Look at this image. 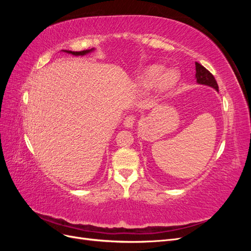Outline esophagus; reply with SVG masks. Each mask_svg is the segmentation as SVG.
Masks as SVG:
<instances>
[{"label":"esophagus","instance_id":"1","mask_svg":"<svg viewBox=\"0 0 251 251\" xmlns=\"http://www.w3.org/2000/svg\"><path fill=\"white\" fill-rule=\"evenodd\" d=\"M135 120H136V118H135V116H133V115L126 116V119L124 120V126H125L126 127H132V126L135 125Z\"/></svg>","mask_w":251,"mask_h":251}]
</instances>
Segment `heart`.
I'll list each match as a JSON object with an SVG mask.
<instances>
[{
	"label": "heart",
	"instance_id": "obj_1",
	"mask_svg": "<svg viewBox=\"0 0 251 251\" xmlns=\"http://www.w3.org/2000/svg\"><path fill=\"white\" fill-rule=\"evenodd\" d=\"M163 71V67L158 65L148 67L141 76L140 86L146 90L153 89L155 86L160 90L173 88L179 80L178 72L173 69L166 70L164 73Z\"/></svg>",
	"mask_w": 251,
	"mask_h": 251
}]
</instances>
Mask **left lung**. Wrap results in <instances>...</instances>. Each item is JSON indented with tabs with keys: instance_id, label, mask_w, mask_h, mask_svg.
<instances>
[{
	"instance_id": "obj_1",
	"label": "left lung",
	"mask_w": 251,
	"mask_h": 251,
	"mask_svg": "<svg viewBox=\"0 0 251 251\" xmlns=\"http://www.w3.org/2000/svg\"><path fill=\"white\" fill-rule=\"evenodd\" d=\"M196 80L197 83H199V85L211 87L219 92V87L214 75H212L207 69H205V68L199 63H196Z\"/></svg>"
}]
</instances>
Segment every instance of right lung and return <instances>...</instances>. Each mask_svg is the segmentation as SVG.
<instances>
[{
  "instance_id": "add662e5",
  "label": "right lung",
  "mask_w": 251,
  "mask_h": 251,
  "mask_svg": "<svg viewBox=\"0 0 251 251\" xmlns=\"http://www.w3.org/2000/svg\"><path fill=\"white\" fill-rule=\"evenodd\" d=\"M94 50H95V49L92 48V49H88V50H83V51H77V52H75V51H69V50H63V52L68 53V54H72V55H74V56H82V55L88 54V53L93 52Z\"/></svg>"
}]
</instances>
